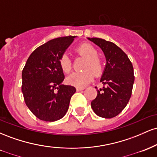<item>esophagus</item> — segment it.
<instances>
[{
    "mask_svg": "<svg viewBox=\"0 0 157 157\" xmlns=\"http://www.w3.org/2000/svg\"><path fill=\"white\" fill-rule=\"evenodd\" d=\"M84 89H85L84 87H77V88H76V89H77V91H82V90H83Z\"/></svg>",
    "mask_w": 157,
    "mask_h": 157,
    "instance_id": "obj_1",
    "label": "esophagus"
}]
</instances>
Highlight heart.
Here are the masks:
<instances>
[{"label": "heart", "mask_w": 157, "mask_h": 157, "mask_svg": "<svg viewBox=\"0 0 157 157\" xmlns=\"http://www.w3.org/2000/svg\"><path fill=\"white\" fill-rule=\"evenodd\" d=\"M77 52L80 55L87 58L85 66L86 71L82 72H74L68 75L66 78L68 84L76 87H84L89 84L94 78V72L95 75H99L102 71V65L97 58V52L93 46L89 44L81 45L77 48ZM59 66L64 73L68 74L71 69V61L67 54H63L60 57ZM89 69V70H88ZM92 71L93 72L91 71Z\"/></svg>", "instance_id": "obj_1"}]
</instances>
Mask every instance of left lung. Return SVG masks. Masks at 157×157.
I'll use <instances>...</instances> for the list:
<instances>
[{"instance_id":"left-lung-1","label":"left lung","mask_w":157,"mask_h":157,"mask_svg":"<svg viewBox=\"0 0 157 157\" xmlns=\"http://www.w3.org/2000/svg\"><path fill=\"white\" fill-rule=\"evenodd\" d=\"M87 39L101 48L106 60L100 78L104 86L97 90V97L91 102V109L100 117H114L125 109L131 96L134 82L132 63L113 43L97 37Z\"/></svg>"}]
</instances>
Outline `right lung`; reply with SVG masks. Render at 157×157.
I'll return each instance as SVG.
<instances>
[{
    "instance_id": "1",
    "label": "right lung",
    "mask_w": 157,
    "mask_h": 157,
    "mask_svg": "<svg viewBox=\"0 0 157 157\" xmlns=\"http://www.w3.org/2000/svg\"><path fill=\"white\" fill-rule=\"evenodd\" d=\"M76 36L57 37L37 47L27 60L22 71V93L35 116L54 122L65 116L76 89L62 83L65 76L60 57Z\"/></svg>"
}]
</instances>
